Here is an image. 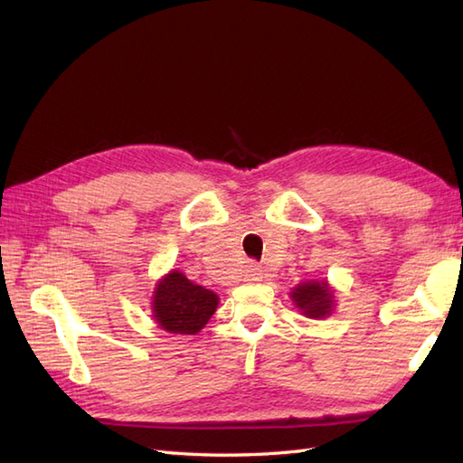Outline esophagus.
I'll list each match as a JSON object with an SVG mask.
<instances>
[{
  "mask_svg": "<svg viewBox=\"0 0 463 463\" xmlns=\"http://www.w3.org/2000/svg\"><path fill=\"white\" fill-rule=\"evenodd\" d=\"M244 277H247V280H249V282H259V280L262 279V269L259 267L257 262H249L247 274H244Z\"/></svg>",
  "mask_w": 463,
  "mask_h": 463,
  "instance_id": "obj_1",
  "label": "esophagus"
}]
</instances>
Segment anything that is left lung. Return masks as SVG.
Listing matches in <instances>:
<instances>
[{
    "label": "left lung",
    "instance_id": "obj_1",
    "mask_svg": "<svg viewBox=\"0 0 463 463\" xmlns=\"http://www.w3.org/2000/svg\"><path fill=\"white\" fill-rule=\"evenodd\" d=\"M292 300L308 318H324L332 310V290L326 282H304L294 288Z\"/></svg>",
    "mask_w": 463,
    "mask_h": 463
}]
</instances>
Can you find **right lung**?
<instances>
[{
  "instance_id": "right-lung-1",
  "label": "right lung",
  "mask_w": 463,
  "mask_h": 463,
  "mask_svg": "<svg viewBox=\"0 0 463 463\" xmlns=\"http://www.w3.org/2000/svg\"><path fill=\"white\" fill-rule=\"evenodd\" d=\"M219 297L199 284H193L183 272L173 270L156 284L153 317L171 334H196L216 310Z\"/></svg>"
}]
</instances>
